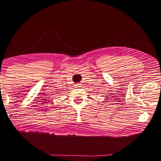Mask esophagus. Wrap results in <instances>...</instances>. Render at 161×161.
<instances>
[{"instance_id": "34e87169", "label": "esophagus", "mask_w": 161, "mask_h": 161, "mask_svg": "<svg viewBox=\"0 0 161 161\" xmlns=\"http://www.w3.org/2000/svg\"><path fill=\"white\" fill-rule=\"evenodd\" d=\"M75 86H76V88H80V87L81 86V84L80 83H77L75 85Z\"/></svg>"}]
</instances>
